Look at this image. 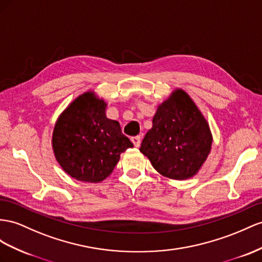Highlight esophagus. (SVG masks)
<instances>
[{
	"mask_svg": "<svg viewBox=\"0 0 262 262\" xmlns=\"http://www.w3.org/2000/svg\"><path fill=\"white\" fill-rule=\"evenodd\" d=\"M130 140L133 142L134 146L139 147V145H140V136H134V137L130 138Z\"/></svg>",
	"mask_w": 262,
	"mask_h": 262,
	"instance_id": "1",
	"label": "esophagus"
}]
</instances>
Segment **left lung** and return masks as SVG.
Returning a JSON list of instances; mask_svg holds the SVG:
<instances>
[{
  "instance_id": "1",
  "label": "left lung",
  "mask_w": 262,
  "mask_h": 262,
  "mask_svg": "<svg viewBox=\"0 0 262 262\" xmlns=\"http://www.w3.org/2000/svg\"><path fill=\"white\" fill-rule=\"evenodd\" d=\"M206 119L183 90L158 106L139 150L163 176L184 180L195 176L211 149Z\"/></svg>"
}]
</instances>
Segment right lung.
<instances>
[{"instance_id": "obj_1", "label": "right lung", "mask_w": 262, "mask_h": 262, "mask_svg": "<svg viewBox=\"0 0 262 262\" xmlns=\"http://www.w3.org/2000/svg\"><path fill=\"white\" fill-rule=\"evenodd\" d=\"M106 103L91 92L78 96L58 117L53 150L65 172L80 182L99 183L108 177L120 154L133 143L117 120L105 115Z\"/></svg>"}]
</instances>
